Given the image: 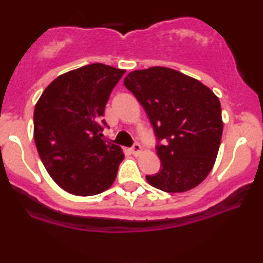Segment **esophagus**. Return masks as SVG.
Returning <instances> with one entry per match:
<instances>
[{
    "label": "esophagus",
    "instance_id": "esophagus-1",
    "mask_svg": "<svg viewBox=\"0 0 263 263\" xmlns=\"http://www.w3.org/2000/svg\"><path fill=\"white\" fill-rule=\"evenodd\" d=\"M131 152H132V154H134V156H140V154L142 153V147H141V144L135 143L134 147H132Z\"/></svg>",
    "mask_w": 263,
    "mask_h": 263
}]
</instances>
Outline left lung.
Returning a JSON list of instances; mask_svg holds the SVG:
<instances>
[{"instance_id":"obj_1","label":"left lung","mask_w":263,"mask_h":263,"mask_svg":"<svg viewBox=\"0 0 263 263\" xmlns=\"http://www.w3.org/2000/svg\"><path fill=\"white\" fill-rule=\"evenodd\" d=\"M123 84L147 112L162 162L147 175L153 187L167 194L195 189L216 163L223 134L220 101L207 85L173 68L154 66L129 72Z\"/></svg>"}]
</instances>
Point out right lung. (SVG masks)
I'll return each mask as SVG.
<instances>
[{
  "label": "right lung",
  "mask_w": 263,
  "mask_h": 263,
  "mask_svg": "<svg viewBox=\"0 0 263 263\" xmlns=\"http://www.w3.org/2000/svg\"><path fill=\"white\" fill-rule=\"evenodd\" d=\"M125 69L91 63L55 78L34 109V141L60 187L94 196L115 181L125 154L107 141L104 110Z\"/></svg>",
  "instance_id": "1"
}]
</instances>
